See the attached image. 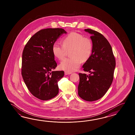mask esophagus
Returning a JSON list of instances; mask_svg holds the SVG:
<instances>
[{
	"instance_id": "34e87169",
	"label": "esophagus",
	"mask_w": 135,
	"mask_h": 135,
	"mask_svg": "<svg viewBox=\"0 0 135 135\" xmlns=\"http://www.w3.org/2000/svg\"><path fill=\"white\" fill-rule=\"evenodd\" d=\"M71 74H72L71 72H69L68 71H65V74L66 75Z\"/></svg>"
}]
</instances>
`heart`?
Masks as SVG:
<instances>
[{
    "mask_svg": "<svg viewBox=\"0 0 135 135\" xmlns=\"http://www.w3.org/2000/svg\"><path fill=\"white\" fill-rule=\"evenodd\" d=\"M63 45L55 43L52 46V52L58 60L63 59L66 51L71 49L69 55L71 57L66 58L61 62L59 67L66 71H74L80 66L82 61L89 59L92 55L93 44L89 37L76 32H72L63 37Z\"/></svg>",
    "mask_w": 135,
    "mask_h": 135,
    "instance_id": "b5f03b06",
    "label": "heart"
}]
</instances>
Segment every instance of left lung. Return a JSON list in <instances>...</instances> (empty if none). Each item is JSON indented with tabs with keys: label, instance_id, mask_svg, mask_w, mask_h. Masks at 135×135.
<instances>
[{
	"label": "left lung",
	"instance_id": "1",
	"mask_svg": "<svg viewBox=\"0 0 135 135\" xmlns=\"http://www.w3.org/2000/svg\"><path fill=\"white\" fill-rule=\"evenodd\" d=\"M84 31L92 35L93 49L90 57L83 66V70L90 74H79L78 95L84 100L94 101L103 97L109 89L116 62L111 45L103 35L91 29Z\"/></svg>",
	"mask_w": 135,
	"mask_h": 135
}]
</instances>
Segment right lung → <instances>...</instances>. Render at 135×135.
Returning a JSON list of instances; mask_svg holds the SVG:
<instances>
[{
	"instance_id": "1",
	"label": "right lung",
	"mask_w": 135,
	"mask_h": 135,
	"mask_svg": "<svg viewBox=\"0 0 135 135\" xmlns=\"http://www.w3.org/2000/svg\"><path fill=\"white\" fill-rule=\"evenodd\" d=\"M66 32L62 28L40 30L32 37L23 50L22 75L29 91L36 98L48 100L59 92L58 82L64 71H53L57 66L52 46Z\"/></svg>"
}]
</instances>
